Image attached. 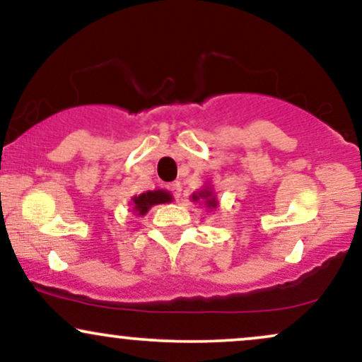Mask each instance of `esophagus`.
<instances>
[{"instance_id": "1", "label": "esophagus", "mask_w": 362, "mask_h": 362, "mask_svg": "<svg viewBox=\"0 0 362 362\" xmlns=\"http://www.w3.org/2000/svg\"><path fill=\"white\" fill-rule=\"evenodd\" d=\"M168 190H170V192H172L173 197L180 199V195H182V185H180V182H173V184H170V185H168Z\"/></svg>"}]
</instances>
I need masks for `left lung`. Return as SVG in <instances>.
<instances>
[{
  "label": "left lung",
  "mask_w": 362,
  "mask_h": 362,
  "mask_svg": "<svg viewBox=\"0 0 362 362\" xmlns=\"http://www.w3.org/2000/svg\"><path fill=\"white\" fill-rule=\"evenodd\" d=\"M211 195H213L211 190H204V192H201L199 195H194V201H197L199 197H204L207 207H216V199L211 197Z\"/></svg>",
  "instance_id": "obj_1"
}]
</instances>
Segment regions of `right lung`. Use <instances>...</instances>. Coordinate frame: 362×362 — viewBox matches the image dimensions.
Listing matches in <instances>:
<instances>
[{
  "label": "right lung",
  "mask_w": 362,
  "mask_h": 362,
  "mask_svg": "<svg viewBox=\"0 0 362 362\" xmlns=\"http://www.w3.org/2000/svg\"><path fill=\"white\" fill-rule=\"evenodd\" d=\"M170 199L172 197L165 190H153V192L141 194L138 197H134V211H138L139 214H146L149 207L161 204V202H168Z\"/></svg>",
  "instance_id": "1"
}]
</instances>
